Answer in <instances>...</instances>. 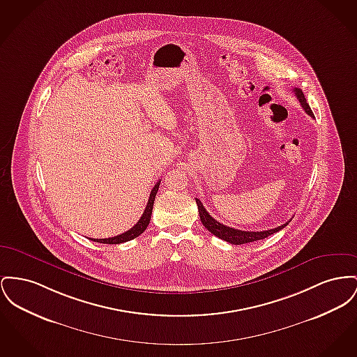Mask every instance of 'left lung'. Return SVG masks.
I'll return each instance as SVG.
<instances>
[{"label":"left lung","mask_w":357,"mask_h":357,"mask_svg":"<svg viewBox=\"0 0 357 357\" xmlns=\"http://www.w3.org/2000/svg\"><path fill=\"white\" fill-rule=\"evenodd\" d=\"M294 93H295L298 101L301 102V105L303 107V110H305L309 116L314 117V114H313L310 106L306 102V98H305L302 90L295 87V89H294ZM195 202H197L198 211H199V218H201L204 227H205L210 233H213L214 236H217L218 238H221V240H224V241H227V243H229V244H233V245H240V244H247V243H252V241L263 240V238L271 236V234L276 233V231H282V229L290 222V221H289V222H286V224H283V225H280V227H278V228L268 229V231H240V229H234V228H231V227H227V225L218 222L215 218H213L209 213L206 211L205 206L202 205V202H201L198 198H195Z\"/></svg>","instance_id":"left-lung-1"}]
</instances>
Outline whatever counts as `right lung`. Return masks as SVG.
Returning <instances> with one entry per match:
<instances>
[{"instance_id": "add662e5", "label": "right lung", "mask_w": 357, "mask_h": 357, "mask_svg": "<svg viewBox=\"0 0 357 357\" xmlns=\"http://www.w3.org/2000/svg\"><path fill=\"white\" fill-rule=\"evenodd\" d=\"M159 185H160V181L153 186V189L151 190V194H149V199H148L147 206L146 210L142 215V218L137 221L136 225H133L129 231H124L119 236H114V237H109V238H90L96 243H102V244H121V243H126V241H130L133 238H136L137 236H140L143 231L147 229L148 224L151 221V214H152V208H153V201H155V197H156V192L159 189Z\"/></svg>"}]
</instances>
